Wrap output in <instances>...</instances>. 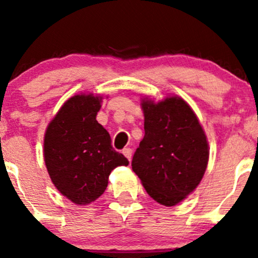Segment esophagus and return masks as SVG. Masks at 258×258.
<instances>
[{
    "label": "esophagus",
    "mask_w": 258,
    "mask_h": 258,
    "mask_svg": "<svg viewBox=\"0 0 258 258\" xmlns=\"http://www.w3.org/2000/svg\"><path fill=\"white\" fill-rule=\"evenodd\" d=\"M122 153H123V155L126 156L127 160L131 161V158H132V150H131V148H124V150L122 151Z\"/></svg>",
    "instance_id": "34e87169"
}]
</instances>
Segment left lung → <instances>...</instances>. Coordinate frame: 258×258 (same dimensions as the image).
<instances>
[{"instance_id": "1", "label": "left lung", "mask_w": 258, "mask_h": 258, "mask_svg": "<svg viewBox=\"0 0 258 258\" xmlns=\"http://www.w3.org/2000/svg\"><path fill=\"white\" fill-rule=\"evenodd\" d=\"M141 107L145 136L132 158V170L156 202L175 206L197 188L206 172V134L191 106L179 96L158 102L142 97Z\"/></svg>"}]
</instances>
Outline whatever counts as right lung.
I'll return each instance as SVG.
<instances>
[{
  "instance_id": "right-lung-1",
  "label": "right lung",
  "mask_w": 258,
  "mask_h": 258,
  "mask_svg": "<svg viewBox=\"0 0 258 258\" xmlns=\"http://www.w3.org/2000/svg\"><path fill=\"white\" fill-rule=\"evenodd\" d=\"M102 98L93 93L70 97L48 123L43 139V157L52 183L79 206L91 204L105 192L113 168L128 165L96 119Z\"/></svg>"
}]
</instances>
